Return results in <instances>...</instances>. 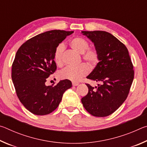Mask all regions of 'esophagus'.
<instances>
[{
  "label": "esophagus",
  "mask_w": 147,
  "mask_h": 147,
  "mask_svg": "<svg viewBox=\"0 0 147 147\" xmlns=\"http://www.w3.org/2000/svg\"><path fill=\"white\" fill-rule=\"evenodd\" d=\"M72 84H73V86H77L79 84V83L75 82H72Z\"/></svg>",
  "instance_id": "obj_1"
}]
</instances>
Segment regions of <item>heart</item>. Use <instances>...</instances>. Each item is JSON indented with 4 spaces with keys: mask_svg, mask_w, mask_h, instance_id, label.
<instances>
[{
    "mask_svg": "<svg viewBox=\"0 0 147 147\" xmlns=\"http://www.w3.org/2000/svg\"><path fill=\"white\" fill-rule=\"evenodd\" d=\"M69 45L74 51L82 54V57L84 61L90 65L94 66L99 61V54L97 50L94 48H88L89 43L85 39L80 37H76L71 39ZM64 45L59 44L56 47L54 53V59L58 66H61L63 63V53ZM89 67L86 63H82L76 67H67L59 73V78L62 80L76 82L88 74Z\"/></svg>",
    "mask_w": 147,
    "mask_h": 147,
    "instance_id": "b5f03b06",
    "label": "heart"
}]
</instances>
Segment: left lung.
<instances>
[{"label": "left lung", "instance_id": "left-lung-1", "mask_svg": "<svg viewBox=\"0 0 147 147\" xmlns=\"http://www.w3.org/2000/svg\"><path fill=\"white\" fill-rule=\"evenodd\" d=\"M94 43L99 54V62L87 78L98 82L97 87L86 84L89 89L82 103L94 117L108 116L127 98L134 71L128 51L115 36L105 31H82Z\"/></svg>", "mask_w": 147, "mask_h": 147}]
</instances>
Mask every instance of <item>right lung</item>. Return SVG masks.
I'll return each instance as SVG.
<instances>
[{
  "label": "right lung",
  "mask_w": 147,
  "mask_h": 147,
  "mask_svg": "<svg viewBox=\"0 0 147 147\" xmlns=\"http://www.w3.org/2000/svg\"><path fill=\"white\" fill-rule=\"evenodd\" d=\"M73 31H47L28 39L20 47L12 64L11 78L23 106L37 115H45L58 108L64 92L71 88L69 80L56 86L45 85L56 70L54 53L59 44Z\"/></svg>",
  "instance_id": "add662e5"
}]
</instances>
